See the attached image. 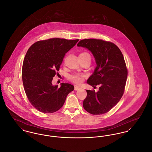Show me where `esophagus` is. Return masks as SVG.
Instances as JSON below:
<instances>
[{"label":"esophagus","mask_w":152,"mask_h":152,"mask_svg":"<svg viewBox=\"0 0 152 152\" xmlns=\"http://www.w3.org/2000/svg\"><path fill=\"white\" fill-rule=\"evenodd\" d=\"M80 87H79V86H75V91L79 90V89H80Z\"/></svg>","instance_id":"obj_1"}]
</instances>
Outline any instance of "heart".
Masks as SVG:
<instances>
[{
  "instance_id": "obj_1",
  "label": "heart",
  "mask_w": 152,
  "mask_h": 152,
  "mask_svg": "<svg viewBox=\"0 0 152 152\" xmlns=\"http://www.w3.org/2000/svg\"><path fill=\"white\" fill-rule=\"evenodd\" d=\"M79 57H87V56L90 57L89 54L87 52H82L79 54ZM84 75L78 74V73L72 75L69 77L71 81L76 84H81L84 80Z\"/></svg>"
}]
</instances>
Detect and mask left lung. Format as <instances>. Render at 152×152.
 Wrapping results in <instances>:
<instances>
[{"mask_svg": "<svg viewBox=\"0 0 152 152\" xmlns=\"http://www.w3.org/2000/svg\"><path fill=\"white\" fill-rule=\"evenodd\" d=\"M77 46L88 49L94 55L97 66L87 80L95 90H86L83 101L84 108L93 115L107 113L119 102L124 95L127 77V69L124 56L113 42L99 39H84Z\"/></svg>", "mask_w": 152, "mask_h": 152, "instance_id": "obj_1", "label": "left lung"}]
</instances>
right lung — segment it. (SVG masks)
<instances>
[{
	"instance_id": "obj_1",
	"label": "right lung",
	"mask_w": 152,
	"mask_h": 152,
	"mask_svg": "<svg viewBox=\"0 0 152 152\" xmlns=\"http://www.w3.org/2000/svg\"><path fill=\"white\" fill-rule=\"evenodd\" d=\"M79 39L53 38L39 41L27 50L22 65V81L28 101L44 113H54L63 107L74 86L61 83L54 86L52 81L58 73L64 57Z\"/></svg>"
}]
</instances>
